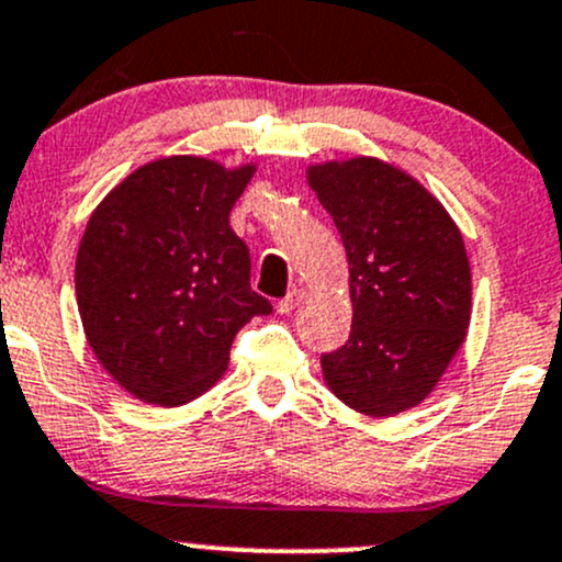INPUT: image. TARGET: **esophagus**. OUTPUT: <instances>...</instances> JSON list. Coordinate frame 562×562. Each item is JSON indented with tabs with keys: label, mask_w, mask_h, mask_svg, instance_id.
<instances>
[{
	"label": "esophagus",
	"mask_w": 562,
	"mask_h": 562,
	"mask_svg": "<svg viewBox=\"0 0 562 562\" xmlns=\"http://www.w3.org/2000/svg\"><path fill=\"white\" fill-rule=\"evenodd\" d=\"M301 301H304V291H293V293H288L285 299L280 301V304H277V312L280 314H291L295 306L301 304Z\"/></svg>",
	"instance_id": "esophagus-1"
}]
</instances>
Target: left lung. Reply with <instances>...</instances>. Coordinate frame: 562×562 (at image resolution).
<instances>
[{
    "mask_svg": "<svg viewBox=\"0 0 562 562\" xmlns=\"http://www.w3.org/2000/svg\"><path fill=\"white\" fill-rule=\"evenodd\" d=\"M306 183L330 213L349 261L351 333L319 360L325 384L371 418L416 408L470 328L464 237L424 183L379 157L310 165Z\"/></svg>",
    "mask_w": 562,
    "mask_h": 562,
    "instance_id": "left-lung-1",
    "label": "left lung"
}]
</instances>
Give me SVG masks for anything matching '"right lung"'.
Wrapping results in <instances>:
<instances>
[{"mask_svg": "<svg viewBox=\"0 0 562 562\" xmlns=\"http://www.w3.org/2000/svg\"><path fill=\"white\" fill-rule=\"evenodd\" d=\"M258 165L170 154L122 178L85 226L74 267L92 355L157 408L205 394L234 336L271 304L250 291L248 245L229 213Z\"/></svg>", "mask_w": 562, "mask_h": 562, "instance_id": "obj_1", "label": "right lung"}]
</instances>
